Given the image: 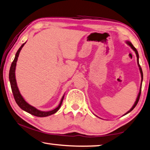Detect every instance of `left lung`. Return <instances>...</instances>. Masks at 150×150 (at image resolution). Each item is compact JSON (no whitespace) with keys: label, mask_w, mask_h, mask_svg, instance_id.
Instances as JSON below:
<instances>
[{"label":"left lung","mask_w":150,"mask_h":150,"mask_svg":"<svg viewBox=\"0 0 150 150\" xmlns=\"http://www.w3.org/2000/svg\"><path fill=\"white\" fill-rule=\"evenodd\" d=\"M127 43L128 45H129L130 47H131L132 49H133V51H134V52H135V53H136V55H137V64H138V66H139V68L140 72H141V75H142V81H143V71H142V68H141V66H140V65H139V54H138V52H137V49H136L135 48H134L133 45H132V43H131V42H130L129 41H127ZM141 91H142V84H141V87H140V91H139V94H138V96H137V99H136V101L134 102V105H133V107H132L131 109L130 110L129 112H127V113H126V114H125V115L127 114L128 113H129L130 112H131L132 110H133L134 109V108H135V106L137 105V103H138L139 100V98H140V95H141Z\"/></svg>","instance_id":"8db88e82"}]
</instances>
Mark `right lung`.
Returning a JSON list of instances; mask_svg holds the SVG:
<instances>
[{
  "instance_id": "right-lung-1",
  "label": "right lung",
  "mask_w": 150,
  "mask_h": 150,
  "mask_svg": "<svg viewBox=\"0 0 150 150\" xmlns=\"http://www.w3.org/2000/svg\"><path fill=\"white\" fill-rule=\"evenodd\" d=\"M25 43H23V44L20 47V48L18 49V51H17V53L16 54V57H15V59L13 60V62H12L11 66V68H10L9 75H8V77H9L11 87L14 99L15 100H16L17 104L19 105V107L21 109H22L23 110H24V111L28 112L30 114L34 115V116H38V117L48 116H50V115L55 114V113H56L58 110H59L61 105H62V103L63 99L64 98V96H63V97L62 98V100H61L60 103L59 105H58V107L56 108L55 109H54L53 110H51V111H49V112L40 111V110L36 109V108L33 107V106L30 105V104H28L27 102L24 100V99L23 98V97L21 96L20 93H19L18 87H17V82L16 80V74H15V71H16V62L17 61L18 56L19 55V52H20L21 49H22V47H23V45H24Z\"/></svg>"
}]
</instances>
